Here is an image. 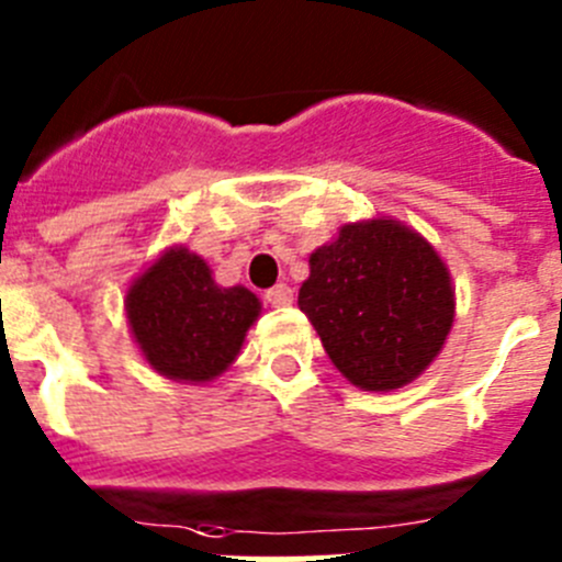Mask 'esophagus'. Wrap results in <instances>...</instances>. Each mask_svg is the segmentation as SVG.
Wrapping results in <instances>:
<instances>
[{
  "label": "esophagus",
  "instance_id": "34e87169",
  "mask_svg": "<svg viewBox=\"0 0 562 562\" xmlns=\"http://www.w3.org/2000/svg\"><path fill=\"white\" fill-rule=\"evenodd\" d=\"M265 301L270 306H290L292 304V286L276 284L272 290L265 292Z\"/></svg>",
  "mask_w": 562,
  "mask_h": 562
}]
</instances>
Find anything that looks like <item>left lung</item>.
Wrapping results in <instances>:
<instances>
[{
	"label": "left lung",
	"mask_w": 562,
	"mask_h": 562,
	"mask_svg": "<svg viewBox=\"0 0 562 562\" xmlns=\"http://www.w3.org/2000/svg\"><path fill=\"white\" fill-rule=\"evenodd\" d=\"M297 306L340 374L366 391L419 376L453 326L448 267L394 220L346 225L312 252Z\"/></svg>",
	"instance_id": "1"
}]
</instances>
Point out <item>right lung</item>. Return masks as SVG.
Segmentation results:
<instances>
[{
    "instance_id": "obj_1",
    "label": "right lung",
    "mask_w": 562,
    "mask_h": 562,
    "mask_svg": "<svg viewBox=\"0 0 562 562\" xmlns=\"http://www.w3.org/2000/svg\"><path fill=\"white\" fill-rule=\"evenodd\" d=\"M258 310L245 286L213 284L211 267L186 247L154 261L126 295L128 324L146 360L186 382L220 376L236 360Z\"/></svg>"
}]
</instances>
